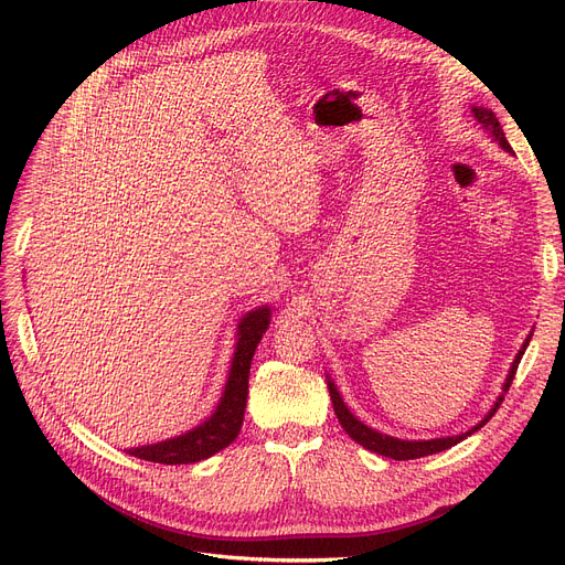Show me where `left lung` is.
I'll use <instances>...</instances> for the list:
<instances>
[{"mask_svg": "<svg viewBox=\"0 0 565 565\" xmlns=\"http://www.w3.org/2000/svg\"><path fill=\"white\" fill-rule=\"evenodd\" d=\"M471 111H473V116H477V121H479L486 130H490V135L494 137V141H499V146L503 148V151H511V143L507 141V135H503V130H501V126H499V121H497L494 111H490V109H486V107H473ZM529 341H531V337L524 341L522 350L518 352V358H515V362H513V366H511V373H509V377H507V384H503V392L511 390L513 377H515V373H518V364H520V360H522V354H524ZM328 387H330L332 405H334V412H337V419H339L341 428H343L354 441L362 444L364 449L375 451V454H380V456L394 458V460H414V458H424V456L439 454V451H444V449H451L454 444L462 441L467 435H471V433H477L479 428H483V426L492 419V414L499 409V405H501V401H503V398H499V401L494 403L492 412L488 414V417H486L477 428H471V430L465 433V435L441 437V439H424V441H405V439H396V437H390V435H382V433H377V430H373V428L364 426L362 422L354 419L352 414H350V409L345 407V403L341 401V396H339L334 384L328 382Z\"/></svg>", "mask_w": 565, "mask_h": 565, "instance_id": "obj_1", "label": "left lung"}]
</instances>
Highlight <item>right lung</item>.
Masks as SVG:
<instances>
[{"instance_id":"add662e5","label":"right lung","mask_w":565,"mask_h":565,"mask_svg":"<svg viewBox=\"0 0 565 565\" xmlns=\"http://www.w3.org/2000/svg\"><path fill=\"white\" fill-rule=\"evenodd\" d=\"M267 324H270V309L267 307L256 309L247 313V318H243L241 330H237L241 339H237V345H235L226 390L211 419L181 437H173L160 444H148V447L130 449L128 454L141 460L162 462V465H188V462L211 458L213 454L226 449L243 426L247 390H249V366H252L254 350L260 343V337L265 334Z\"/></svg>"}]
</instances>
